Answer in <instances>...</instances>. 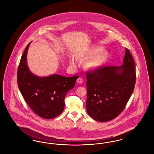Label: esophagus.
Returning a JSON list of instances; mask_svg holds the SVG:
<instances>
[{
  "label": "esophagus",
  "instance_id": "34e87169",
  "mask_svg": "<svg viewBox=\"0 0 154 154\" xmlns=\"http://www.w3.org/2000/svg\"><path fill=\"white\" fill-rule=\"evenodd\" d=\"M77 82H78V83H79V84H82V82H83L82 78H81V77H79V78L77 79Z\"/></svg>",
  "mask_w": 154,
  "mask_h": 154
}]
</instances>
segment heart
Returning a JSON list of instances; mask_svg holds the SVG:
<instances>
[{
    "label": "heart",
    "instance_id": "heart-1",
    "mask_svg": "<svg viewBox=\"0 0 154 154\" xmlns=\"http://www.w3.org/2000/svg\"><path fill=\"white\" fill-rule=\"evenodd\" d=\"M103 50L102 46H92L78 54L77 58L81 60L89 58L84 63L85 68L88 70H95L102 67L109 58V52ZM70 64L75 66L73 59H70Z\"/></svg>",
    "mask_w": 154,
    "mask_h": 154
}]
</instances>
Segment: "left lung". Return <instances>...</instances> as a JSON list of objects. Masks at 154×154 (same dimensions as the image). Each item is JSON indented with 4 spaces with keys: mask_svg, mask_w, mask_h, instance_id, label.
I'll return each instance as SVG.
<instances>
[{
    "mask_svg": "<svg viewBox=\"0 0 154 154\" xmlns=\"http://www.w3.org/2000/svg\"><path fill=\"white\" fill-rule=\"evenodd\" d=\"M123 65L102 66L86 73L88 115L96 121L106 122L124 110L136 84V66L126 48Z\"/></svg>",
    "mask_w": 154,
    "mask_h": 154,
    "instance_id": "left-lung-1",
    "label": "left lung"
}]
</instances>
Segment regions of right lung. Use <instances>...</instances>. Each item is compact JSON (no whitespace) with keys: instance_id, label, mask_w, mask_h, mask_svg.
Instances as JSON below:
<instances>
[{"instance_id":"obj_1","label":"right lung","mask_w":154,"mask_h":154,"mask_svg":"<svg viewBox=\"0 0 154 154\" xmlns=\"http://www.w3.org/2000/svg\"><path fill=\"white\" fill-rule=\"evenodd\" d=\"M30 42L22 54L18 67L17 82L22 96L37 116L51 119L64 110L65 97L74 87L78 75L66 77L59 74L40 77L30 72L26 62Z\"/></svg>"}]
</instances>
